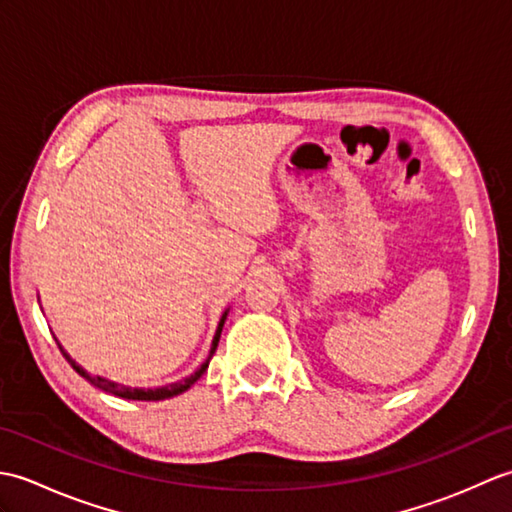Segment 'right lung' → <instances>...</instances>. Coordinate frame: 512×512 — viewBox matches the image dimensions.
<instances>
[{"mask_svg": "<svg viewBox=\"0 0 512 512\" xmlns=\"http://www.w3.org/2000/svg\"><path fill=\"white\" fill-rule=\"evenodd\" d=\"M224 319H226V312L222 314V319H220V325H217V332H215V336H213V343H211V352H209V358H206V363L198 369V372L195 374H191L189 378H184V380H178V383H171V385H165V387H158V389H136V387H125V385H118V383H112V380H107V378H101V376H92V374H88L85 372L83 367H79L76 365L72 358L65 354L63 350V356L68 358V363L76 369V374H81L85 380H88L90 385H94V387H99V389H103V391H110V394H114V396H121V398H127V400H165V398H171V396H178V394H182V391H187L195 380H198L204 372H206V367H209V361H211V356L215 354V350H217V343H220V334H222V325H224Z\"/></svg>", "mask_w": 512, "mask_h": 512, "instance_id": "1", "label": "right lung"}]
</instances>
